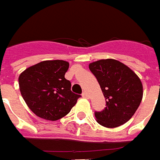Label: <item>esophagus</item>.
<instances>
[{
  "label": "esophagus",
  "instance_id": "1",
  "mask_svg": "<svg viewBox=\"0 0 160 160\" xmlns=\"http://www.w3.org/2000/svg\"><path fill=\"white\" fill-rule=\"evenodd\" d=\"M82 95L83 98H89V94H88L87 92H83Z\"/></svg>",
  "mask_w": 160,
  "mask_h": 160
}]
</instances>
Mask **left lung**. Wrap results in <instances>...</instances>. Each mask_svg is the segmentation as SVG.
<instances>
[{
	"label": "left lung",
	"mask_w": 160,
	"mask_h": 160,
	"mask_svg": "<svg viewBox=\"0 0 160 160\" xmlns=\"http://www.w3.org/2000/svg\"><path fill=\"white\" fill-rule=\"evenodd\" d=\"M89 68L97 78L106 98V108L94 112L98 123L116 128L127 122L142 101L141 80L129 68L112 59L94 62Z\"/></svg>",
	"instance_id": "8db88e82"
}]
</instances>
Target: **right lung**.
Returning <instances> with one entry per match:
<instances>
[{
  "instance_id": "add662e5",
  "label": "right lung",
  "mask_w": 160,
  "mask_h": 160,
  "mask_svg": "<svg viewBox=\"0 0 160 160\" xmlns=\"http://www.w3.org/2000/svg\"><path fill=\"white\" fill-rule=\"evenodd\" d=\"M68 66L65 61H45L19 76L22 98L37 116L57 121L67 115L81 97L71 92V82L64 77Z\"/></svg>"
}]
</instances>
